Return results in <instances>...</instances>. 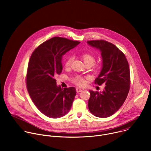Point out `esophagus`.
<instances>
[{
  "label": "esophagus",
  "mask_w": 151,
  "mask_h": 151,
  "mask_svg": "<svg viewBox=\"0 0 151 151\" xmlns=\"http://www.w3.org/2000/svg\"><path fill=\"white\" fill-rule=\"evenodd\" d=\"M76 92H77V93H79V92H81V91H82V89L77 87V88H76Z\"/></svg>",
  "instance_id": "1"
}]
</instances>
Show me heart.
Instances as JSON below:
<instances>
[{
	"label": "heart",
	"instance_id": "b5f03b06",
	"mask_svg": "<svg viewBox=\"0 0 151 151\" xmlns=\"http://www.w3.org/2000/svg\"><path fill=\"white\" fill-rule=\"evenodd\" d=\"M81 57L86 65L88 64V65H90L91 66H92L96 61L95 57L93 54L90 53L83 54L81 55ZM72 61V58L70 57H68L65 61V63H64V65H65L66 67L70 66L71 65ZM73 82L77 85L82 86L85 83V80L83 77L81 76H76L73 79Z\"/></svg>",
	"mask_w": 151,
	"mask_h": 151
}]
</instances>
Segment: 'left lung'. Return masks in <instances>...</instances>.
Masks as SVG:
<instances>
[{
    "label": "left lung",
    "instance_id": "8db88e82",
    "mask_svg": "<svg viewBox=\"0 0 151 151\" xmlns=\"http://www.w3.org/2000/svg\"><path fill=\"white\" fill-rule=\"evenodd\" d=\"M87 43L100 51L103 60L95 83L106 85L103 92L90 91L88 109L97 117L107 118L119 110L128 96L130 85L128 63L124 54L111 42L95 40Z\"/></svg>",
    "mask_w": 151,
    "mask_h": 151
}]
</instances>
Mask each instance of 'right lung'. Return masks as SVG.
<instances>
[{"mask_svg": "<svg viewBox=\"0 0 151 151\" xmlns=\"http://www.w3.org/2000/svg\"><path fill=\"white\" fill-rule=\"evenodd\" d=\"M79 42L54 37L42 43L33 52L29 61L27 89L37 108L51 118L66 115L70 110L76 91L75 87L61 88L56 84L60 75L62 57Z\"/></svg>", "mask_w": 151, "mask_h": 151, "instance_id": "1", "label": "right lung"}]
</instances>
